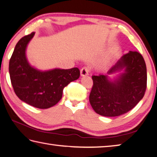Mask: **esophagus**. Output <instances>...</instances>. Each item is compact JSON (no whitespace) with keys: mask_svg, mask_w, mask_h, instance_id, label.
<instances>
[{"mask_svg":"<svg viewBox=\"0 0 157 157\" xmlns=\"http://www.w3.org/2000/svg\"><path fill=\"white\" fill-rule=\"evenodd\" d=\"M89 72H90V69H89L88 67H84L80 70V74L81 76H86L89 74Z\"/></svg>","mask_w":157,"mask_h":157,"instance_id":"34e87169","label":"esophagus"}]
</instances>
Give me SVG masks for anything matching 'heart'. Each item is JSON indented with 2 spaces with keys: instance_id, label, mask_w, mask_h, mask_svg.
Wrapping results in <instances>:
<instances>
[{
  "instance_id": "obj_1",
  "label": "heart",
  "mask_w": 157,
  "mask_h": 157,
  "mask_svg": "<svg viewBox=\"0 0 157 157\" xmlns=\"http://www.w3.org/2000/svg\"><path fill=\"white\" fill-rule=\"evenodd\" d=\"M107 64H108V60H102L101 62H100L99 64H98V67L101 69H103L105 67H107Z\"/></svg>"
}]
</instances>
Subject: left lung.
I'll list each match as a JSON object with an SVG mask.
<instances>
[{"label":"left lung","instance_id":"8db88e82","mask_svg":"<svg viewBox=\"0 0 157 157\" xmlns=\"http://www.w3.org/2000/svg\"><path fill=\"white\" fill-rule=\"evenodd\" d=\"M124 68V73L113 82L107 75L92 76L93 86L89 101L98 114L113 117L124 114L142 99L147 87L146 63L142 54L130 51L124 54L107 72L112 74Z\"/></svg>","mask_w":157,"mask_h":157}]
</instances>
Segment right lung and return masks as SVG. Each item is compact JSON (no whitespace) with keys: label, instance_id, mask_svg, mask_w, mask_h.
Wrapping results in <instances>:
<instances>
[{"label":"right lung","instance_id":"1","mask_svg":"<svg viewBox=\"0 0 157 157\" xmlns=\"http://www.w3.org/2000/svg\"><path fill=\"white\" fill-rule=\"evenodd\" d=\"M35 33L24 36L15 45L9 60V71L15 94L24 102L39 109L54 106L63 96V88L80 75L78 67L40 71L28 63L27 44Z\"/></svg>","mask_w":157,"mask_h":157}]
</instances>
